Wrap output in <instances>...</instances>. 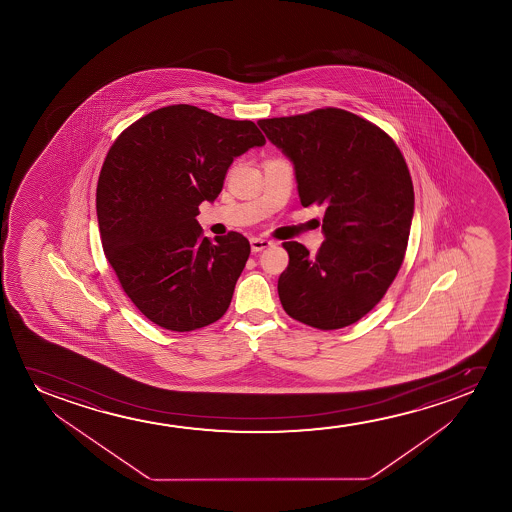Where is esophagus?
Wrapping results in <instances>:
<instances>
[{
	"mask_svg": "<svg viewBox=\"0 0 512 512\" xmlns=\"http://www.w3.org/2000/svg\"><path fill=\"white\" fill-rule=\"evenodd\" d=\"M250 245H252V252L257 253L266 250L269 246H273V241H269V239L252 238L250 239Z\"/></svg>",
	"mask_w": 512,
	"mask_h": 512,
	"instance_id": "1",
	"label": "esophagus"
}]
</instances>
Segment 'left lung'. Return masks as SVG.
Wrapping results in <instances>:
<instances>
[{
  "mask_svg": "<svg viewBox=\"0 0 512 512\" xmlns=\"http://www.w3.org/2000/svg\"><path fill=\"white\" fill-rule=\"evenodd\" d=\"M257 124L294 162L302 206L325 208L315 257L283 243L281 306L315 329L348 327L383 299L406 255L414 190L404 155L383 129L341 108Z\"/></svg>",
  "mask_w": 512,
  "mask_h": 512,
  "instance_id": "left-lung-1",
  "label": "left lung"
}]
</instances>
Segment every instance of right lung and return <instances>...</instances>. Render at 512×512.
<instances>
[{"instance_id": "right-lung-1", "label": "right lung", "mask_w": 512, "mask_h": 512, "mask_svg": "<svg viewBox=\"0 0 512 512\" xmlns=\"http://www.w3.org/2000/svg\"><path fill=\"white\" fill-rule=\"evenodd\" d=\"M264 143L252 120L171 105L136 120L108 150L96 190L101 243L150 322L190 332L225 315L250 243L239 232L204 238L196 217L234 157Z\"/></svg>"}]
</instances>
